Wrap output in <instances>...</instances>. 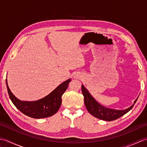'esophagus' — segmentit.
I'll use <instances>...</instances> for the list:
<instances>
[{
    "mask_svg": "<svg viewBox=\"0 0 147 147\" xmlns=\"http://www.w3.org/2000/svg\"><path fill=\"white\" fill-rule=\"evenodd\" d=\"M81 77H82V76H81L80 74H78V73L74 74V75L73 76L74 78H76V79H79V78H80Z\"/></svg>",
    "mask_w": 147,
    "mask_h": 147,
    "instance_id": "1",
    "label": "esophagus"
}]
</instances>
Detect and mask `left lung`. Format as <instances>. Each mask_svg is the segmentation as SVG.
I'll return each mask as SVG.
<instances>
[{"label": "left lung", "mask_w": 147, "mask_h": 147, "mask_svg": "<svg viewBox=\"0 0 147 147\" xmlns=\"http://www.w3.org/2000/svg\"><path fill=\"white\" fill-rule=\"evenodd\" d=\"M82 90L84 96V102L89 113L99 119L106 121L115 120L126 114L133 108L138 98H137L134 102L133 104L127 109L124 110H117V109L105 107L100 104L98 102L95 100V99L90 94L88 90L83 85H82Z\"/></svg>", "instance_id": "8db88e82"}]
</instances>
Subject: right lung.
Returning <instances> with one entry per match:
<instances>
[{
  "mask_svg": "<svg viewBox=\"0 0 147 147\" xmlns=\"http://www.w3.org/2000/svg\"><path fill=\"white\" fill-rule=\"evenodd\" d=\"M71 79H68L59 85L57 88L41 99L36 101H22L16 97L9 89L6 78V86L12 102L22 113L30 117L40 119L54 115L60 108L62 95L67 90Z\"/></svg>",
  "mask_w": 147,
  "mask_h": 147,
  "instance_id": "obj_1",
  "label": "right lung"
}]
</instances>
